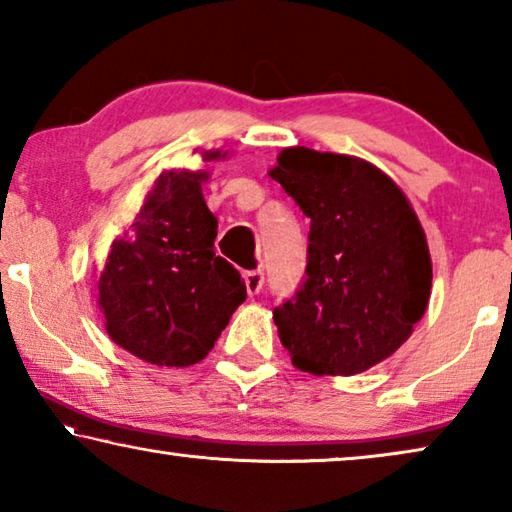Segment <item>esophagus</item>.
I'll list each match as a JSON object with an SVG mask.
<instances>
[{"instance_id":"34e87169","label":"esophagus","mask_w":512,"mask_h":512,"mask_svg":"<svg viewBox=\"0 0 512 512\" xmlns=\"http://www.w3.org/2000/svg\"><path fill=\"white\" fill-rule=\"evenodd\" d=\"M263 281H265V277H263L261 270H247V272H244V286H247L249 295L261 293Z\"/></svg>"}]
</instances>
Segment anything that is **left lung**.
I'll use <instances>...</instances> for the list:
<instances>
[{
  "label": "left lung",
  "mask_w": 512,
  "mask_h": 512,
  "mask_svg": "<svg viewBox=\"0 0 512 512\" xmlns=\"http://www.w3.org/2000/svg\"><path fill=\"white\" fill-rule=\"evenodd\" d=\"M311 219L307 279L274 307L293 365L353 376L411 337L432 288L425 231L402 189L369 161L288 147L270 170Z\"/></svg>",
  "instance_id": "8db88e82"
}]
</instances>
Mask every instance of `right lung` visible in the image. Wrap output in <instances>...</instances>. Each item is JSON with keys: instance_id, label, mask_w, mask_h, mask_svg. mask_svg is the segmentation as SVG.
<instances>
[{"instance_id": "add662e5", "label": "right lung", "mask_w": 512, "mask_h": 512, "mask_svg": "<svg viewBox=\"0 0 512 512\" xmlns=\"http://www.w3.org/2000/svg\"><path fill=\"white\" fill-rule=\"evenodd\" d=\"M205 177L203 170L161 173L99 279L110 339L159 367L201 362L247 298L240 272L214 251L217 217L205 205Z\"/></svg>"}]
</instances>
